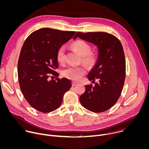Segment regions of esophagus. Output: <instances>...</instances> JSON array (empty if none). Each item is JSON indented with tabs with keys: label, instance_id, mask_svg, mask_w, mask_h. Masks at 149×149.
<instances>
[{
	"label": "esophagus",
	"instance_id": "34e87169",
	"mask_svg": "<svg viewBox=\"0 0 149 149\" xmlns=\"http://www.w3.org/2000/svg\"><path fill=\"white\" fill-rule=\"evenodd\" d=\"M77 84V83L76 82H74V81H72V86H75V85H76Z\"/></svg>",
	"mask_w": 149,
	"mask_h": 149
}]
</instances>
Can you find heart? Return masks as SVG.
<instances>
[{
  "label": "heart",
  "instance_id": "obj_1",
  "mask_svg": "<svg viewBox=\"0 0 149 149\" xmlns=\"http://www.w3.org/2000/svg\"><path fill=\"white\" fill-rule=\"evenodd\" d=\"M72 46L82 56V62L86 65L91 67L95 64L97 56L95 53L91 52V47L89 44L83 40H78L72 43ZM65 49L64 45L60 46L57 49V60L60 63H63L64 61ZM86 69L84 67L71 65L64 69L62 71V74L64 77L70 79L77 81L86 74Z\"/></svg>",
  "mask_w": 149,
  "mask_h": 149
}]
</instances>
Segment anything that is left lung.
I'll return each instance as SVG.
<instances>
[{
    "mask_svg": "<svg viewBox=\"0 0 149 149\" xmlns=\"http://www.w3.org/2000/svg\"><path fill=\"white\" fill-rule=\"evenodd\" d=\"M78 37L93 43L99 50L97 63L88 76L95 86L85 85L80 102L93 112L106 111L117 102L125 83L126 61L122 45L116 36L106 32H77L74 39Z\"/></svg>",
    "mask_w": 149,
    "mask_h": 149,
    "instance_id": "1",
    "label": "left lung"
}]
</instances>
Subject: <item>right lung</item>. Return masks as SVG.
<instances>
[{
    "instance_id": "1",
    "label": "right lung",
    "mask_w": 149,
    "mask_h": 149,
    "mask_svg": "<svg viewBox=\"0 0 149 149\" xmlns=\"http://www.w3.org/2000/svg\"><path fill=\"white\" fill-rule=\"evenodd\" d=\"M76 31L42 28L25 40L18 60V80L26 100L35 109L48 113L57 109L63 95L71 86V81L58 77V48L70 40ZM50 77L52 79L49 80Z\"/></svg>"
}]
</instances>
